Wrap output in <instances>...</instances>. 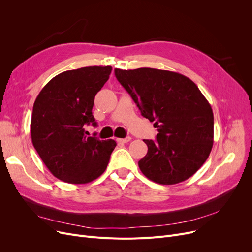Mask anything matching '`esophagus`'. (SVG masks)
I'll use <instances>...</instances> for the list:
<instances>
[{
    "instance_id": "obj_1",
    "label": "esophagus",
    "mask_w": 252,
    "mask_h": 252,
    "mask_svg": "<svg viewBox=\"0 0 252 252\" xmlns=\"http://www.w3.org/2000/svg\"><path fill=\"white\" fill-rule=\"evenodd\" d=\"M130 140H131L130 137H126V138H124V139H117V142L118 143H128Z\"/></svg>"
}]
</instances>
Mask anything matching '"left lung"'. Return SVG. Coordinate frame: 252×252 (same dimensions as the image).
Listing matches in <instances>:
<instances>
[{
	"instance_id": "obj_1",
	"label": "left lung",
	"mask_w": 252,
	"mask_h": 252,
	"mask_svg": "<svg viewBox=\"0 0 252 252\" xmlns=\"http://www.w3.org/2000/svg\"><path fill=\"white\" fill-rule=\"evenodd\" d=\"M114 73L158 130L156 141L144 140L148 152L139 161L144 176L162 185L192 177L214 144V113L200 90L174 71L143 67Z\"/></svg>"
}]
</instances>
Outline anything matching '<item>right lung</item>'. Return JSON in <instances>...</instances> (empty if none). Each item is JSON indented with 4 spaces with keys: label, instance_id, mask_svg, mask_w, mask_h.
<instances>
[{
    "label": "right lung",
    "instance_id": "right-lung-1",
    "mask_svg": "<svg viewBox=\"0 0 252 252\" xmlns=\"http://www.w3.org/2000/svg\"><path fill=\"white\" fill-rule=\"evenodd\" d=\"M111 70V66H88L61 72L34 101L31 123L33 147L52 175L63 182L90 183L108 165L116 142L88 137L84 126H97L92 109Z\"/></svg>",
    "mask_w": 252,
    "mask_h": 252
}]
</instances>
